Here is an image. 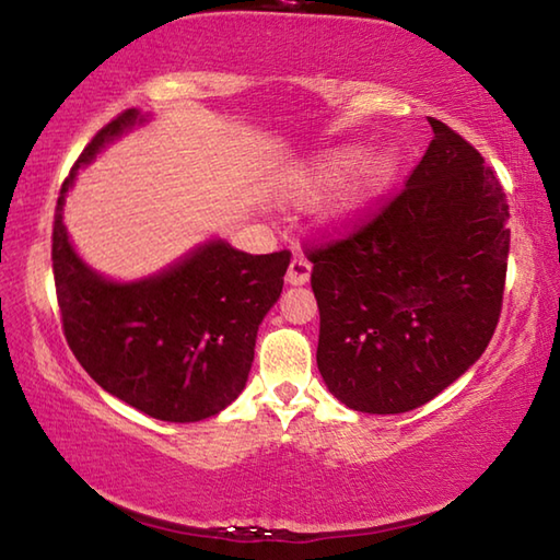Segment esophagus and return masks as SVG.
Returning <instances> with one entry per match:
<instances>
[{"mask_svg": "<svg viewBox=\"0 0 560 560\" xmlns=\"http://www.w3.org/2000/svg\"><path fill=\"white\" fill-rule=\"evenodd\" d=\"M311 279V261L306 257H293L287 271V281L293 283V287H301Z\"/></svg>", "mask_w": 560, "mask_h": 560, "instance_id": "34e87169", "label": "esophagus"}]
</instances>
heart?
Masks as SVG:
<instances>
[{
    "instance_id": "heart-1",
    "label": "heart",
    "mask_w": 560,
    "mask_h": 560,
    "mask_svg": "<svg viewBox=\"0 0 560 560\" xmlns=\"http://www.w3.org/2000/svg\"><path fill=\"white\" fill-rule=\"evenodd\" d=\"M360 153L355 148H338L330 150L328 155H324L318 163L311 167V173L306 177V185L301 187L303 195H316L320 189L334 187L340 183L353 165L358 163ZM397 173V158L390 150H383V153H375L373 158H368L363 165L358 167V173L350 183L343 207L346 210H355V207H363L365 202H371L373 197H377L387 187V183L395 177Z\"/></svg>"
}]
</instances>
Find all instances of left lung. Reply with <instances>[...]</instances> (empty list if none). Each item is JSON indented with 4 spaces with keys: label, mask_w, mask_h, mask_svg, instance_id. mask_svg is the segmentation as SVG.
<instances>
[{
    "label": "left lung",
    "mask_w": 560,
    "mask_h": 560,
    "mask_svg": "<svg viewBox=\"0 0 560 560\" xmlns=\"http://www.w3.org/2000/svg\"><path fill=\"white\" fill-rule=\"evenodd\" d=\"M400 192L314 261L318 371L350 410L397 415L452 385L489 346L504 301L511 232L494 170L447 122Z\"/></svg>",
    "instance_id": "left-lung-1"
}]
</instances>
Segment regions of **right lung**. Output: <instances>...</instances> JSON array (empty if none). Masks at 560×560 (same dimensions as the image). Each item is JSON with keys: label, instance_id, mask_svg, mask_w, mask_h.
<instances>
[{"label": "right lung", "instance_id": "right-lung-1", "mask_svg": "<svg viewBox=\"0 0 560 560\" xmlns=\"http://www.w3.org/2000/svg\"><path fill=\"white\" fill-rule=\"evenodd\" d=\"M138 120L130 108L106 122L63 179L51 234L56 299L66 343L103 390L155 420L197 422L244 390L291 252L254 257L212 242L148 281L113 283L93 273L66 236L63 197L75 170Z\"/></svg>", "mask_w": 560, "mask_h": 560}]
</instances>
